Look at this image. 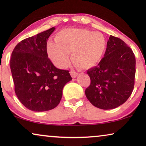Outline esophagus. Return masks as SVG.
<instances>
[{
	"label": "esophagus",
	"mask_w": 146,
	"mask_h": 146,
	"mask_svg": "<svg viewBox=\"0 0 146 146\" xmlns=\"http://www.w3.org/2000/svg\"><path fill=\"white\" fill-rule=\"evenodd\" d=\"M70 75L73 78H75L76 76L78 75V73H76V72H75V71H71Z\"/></svg>",
	"instance_id": "esophagus-1"
}]
</instances>
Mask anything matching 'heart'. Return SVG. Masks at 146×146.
Returning a JSON list of instances; mask_svg holds the SVG:
<instances>
[{
	"label": "heart",
	"instance_id": "b5f03b06",
	"mask_svg": "<svg viewBox=\"0 0 146 146\" xmlns=\"http://www.w3.org/2000/svg\"><path fill=\"white\" fill-rule=\"evenodd\" d=\"M107 47L104 35L86 29H64L55 36V42L49 41L46 52L56 67L66 68L71 61L79 68H93L100 62Z\"/></svg>",
	"mask_w": 146,
	"mask_h": 146
}]
</instances>
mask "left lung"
<instances>
[{
  "instance_id": "left-lung-1",
  "label": "left lung",
  "mask_w": 146,
  "mask_h": 146,
  "mask_svg": "<svg viewBox=\"0 0 146 146\" xmlns=\"http://www.w3.org/2000/svg\"><path fill=\"white\" fill-rule=\"evenodd\" d=\"M136 60L132 49L120 38L110 35L104 56L87 71L90 86L85 93L98 108L111 110L126 101L135 84Z\"/></svg>"
}]
</instances>
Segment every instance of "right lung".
I'll return each mask as SVG.
<instances>
[{"instance_id":"obj_1","label":"right lung","mask_w":146,"mask_h":146,"mask_svg":"<svg viewBox=\"0 0 146 146\" xmlns=\"http://www.w3.org/2000/svg\"><path fill=\"white\" fill-rule=\"evenodd\" d=\"M55 29L53 27L21 41L11 53L15 91L21 102L33 111L56 108L64 86L72 80L69 71L55 67L47 54V40Z\"/></svg>"}]
</instances>
